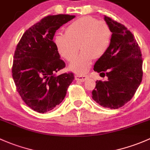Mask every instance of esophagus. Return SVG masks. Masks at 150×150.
Here are the masks:
<instances>
[{"label":"esophagus","instance_id":"34e87169","mask_svg":"<svg viewBox=\"0 0 150 150\" xmlns=\"http://www.w3.org/2000/svg\"><path fill=\"white\" fill-rule=\"evenodd\" d=\"M88 78V77L87 75H77L75 76V80H78V81L80 82H84L86 81Z\"/></svg>","mask_w":150,"mask_h":150}]
</instances>
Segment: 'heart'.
<instances>
[{
	"label": "heart",
	"mask_w": 150,
	"mask_h": 150,
	"mask_svg": "<svg viewBox=\"0 0 150 150\" xmlns=\"http://www.w3.org/2000/svg\"><path fill=\"white\" fill-rule=\"evenodd\" d=\"M111 40V31L105 22L91 16H83L70 23L66 34L54 36L55 47L59 55L70 61L79 50L81 52L70 64V69L78 74L86 73L93 59L102 57L108 50Z\"/></svg>",
	"instance_id": "heart-1"
}]
</instances>
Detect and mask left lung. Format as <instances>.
<instances>
[{
  "label": "left lung",
  "instance_id": "obj_1",
  "mask_svg": "<svg viewBox=\"0 0 150 150\" xmlns=\"http://www.w3.org/2000/svg\"><path fill=\"white\" fill-rule=\"evenodd\" d=\"M112 35L109 47L94 64L93 70L106 81L97 80L94 100L104 108L116 109L132 98L142 80V58L136 39L127 27L105 16Z\"/></svg>",
  "mask_w": 150,
  "mask_h": 150
}]
</instances>
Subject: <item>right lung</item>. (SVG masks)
I'll list each match as a JSON object with an SVG mask.
<instances>
[{
	"mask_svg": "<svg viewBox=\"0 0 150 150\" xmlns=\"http://www.w3.org/2000/svg\"><path fill=\"white\" fill-rule=\"evenodd\" d=\"M75 16H48L26 30L17 45L12 76L22 100L38 113L62 103L74 80L72 72L56 75L65 67L53 41L55 32Z\"/></svg>",
	"mask_w": 150,
	"mask_h": 150,
	"instance_id": "right-lung-1",
	"label": "right lung"
}]
</instances>
